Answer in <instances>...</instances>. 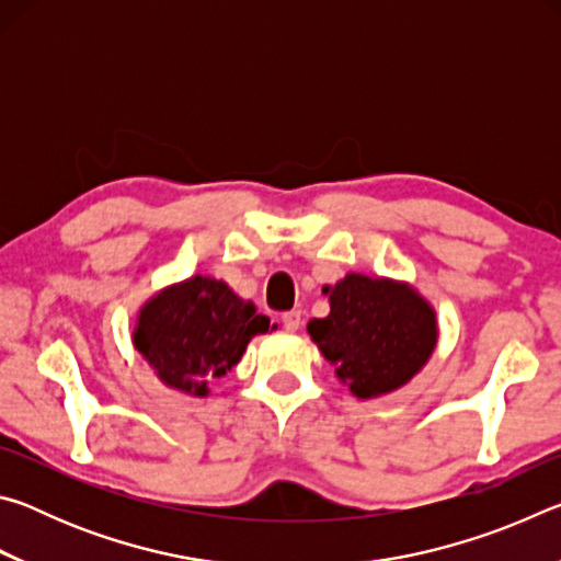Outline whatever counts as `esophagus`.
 Returning a JSON list of instances; mask_svg holds the SVG:
<instances>
[{
	"mask_svg": "<svg viewBox=\"0 0 561 561\" xmlns=\"http://www.w3.org/2000/svg\"><path fill=\"white\" fill-rule=\"evenodd\" d=\"M282 324H284V329L287 331H297L299 327H301V311H287V314L282 317Z\"/></svg>",
	"mask_w": 561,
	"mask_h": 561,
	"instance_id": "1",
	"label": "esophagus"
}]
</instances>
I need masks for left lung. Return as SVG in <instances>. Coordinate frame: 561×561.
<instances>
[{
  "label": "left lung",
  "instance_id": "1",
  "mask_svg": "<svg viewBox=\"0 0 561 561\" xmlns=\"http://www.w3.org/2000/svg\"><path fill=\"white\" fill-rule=\"evenodd\" d=\"M321 291L329 317L311 319L307 331L356 398L393 393L423 371L440 331L433 304L413 284L348 272Z\"/></svg>",
  "mask_w": 561,
  "mask_h": 561
}]
</instances>
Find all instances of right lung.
I'll return each mask as SVG.
<instances>
[{
	"label": "right lung",
	"instance_id": "right-lung-1",
	"mask_svg": "<svg viewBox=\"0 0 561 561\" xmlns=\"http://www.w3.org/2000/svg\"><path fill=\"white\" fill-rule=\"evenodd\" d=\"M267 331L270 319L252 301L222 279L195 274L156 291L138 309L130 339L160 383L207 398L215 378L232 371L247 344Z\"/></svg>",
	"mask_w": 561,
	"mask_h": 561
}]
</instances>
